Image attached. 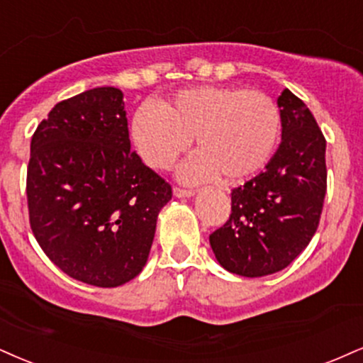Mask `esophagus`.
<instances>
[{
	"mask_svg": "<svg viewBox=\"0 0 363 363\" xmlns=\"http://www.w3.org/2000/svg\"><path fill=\"white\" fill-rule=\"evenodd\" d=\"M174 196H176V198H191V196H194V191L182 189V187H174Z\"/></svg>",
	"mask_w": 363,
	"mask_h": 363,
	"instance_id": "obj_1",
	"label": "esophagus"
}]
</instances>
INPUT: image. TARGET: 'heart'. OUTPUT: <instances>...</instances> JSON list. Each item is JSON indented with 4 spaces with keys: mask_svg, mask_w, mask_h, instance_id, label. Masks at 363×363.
Listing matches in <instances>:
<instances>
[{
    "mask_svg": "<svg viewBox=\"0 0 363 363\" xmlns=\"http://www.w3.org/2000/svg\"><path fill=\"white\" fill-rule=\"evenodd\" d=\"M132 140L152 169H167L196 137L199 152L177 170L187 182L243 181L259 174L276 154L282 132L277 103L264 91L201 86L169 101L142 103L132 118Z\"/></svg>",
    "mask_w": 363,
    "mask_h": 363,
    "instance_id": "heart-1",
    "label": "heart"
}]
</instances>
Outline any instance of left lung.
<instances>
[{
    "label": "left lung",
    "mask_w": 363,
    "mask_h": 363,
    "mask_svg": "<svg viewBox=\"0 0 363 363\" xmlns=\"http://www.w3.org/2000/svg\"><path fill=\"white\" fill-rule=\"evenodd\" d=\"M282 140L259 176L231 191L230 220L209 235L218 264L243 277L286 269L320 223L326 194V140L298 96L277 99Z\"/></svg>",
    "instance_id": "1"
}]
</instances>
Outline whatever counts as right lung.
I'll list each match as a JSON object with an SVG mask.
<instances>
[{
  "instance_id": "1",
  "label": "right lung",
  "mask_w": 363,
  "mask_h": 363,
  "mask_svg": "<svg viewBox=\"0 0 363 363\" xmlns=\"http://www.w3.org/2000/svg\"><path fill=\"white\" fill-rule=\"evenodd\" d=\"M27 198L35 238L57 267L118 287L145 267L172 189L130 150L123 93L104 86L57 103L37 126Z\"/></svg>"
}]
</instances>
